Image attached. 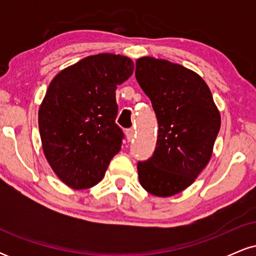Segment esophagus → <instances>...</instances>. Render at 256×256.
<instances>
[{
	"label": "esophagus",
	"instance_id": "34e87169",
	"mask_svg": "<svg viewBox=\"0 0 256 256\" xmlns=\"http://www.w3.org/2000/svg\"><path fill=\"white\" fill-rule=\"evenodd\" d=\"M126 138H128V142H130V140H134V128H128V130H126Z\"/></svg>",
	"mask_w": 256,
	"mask_h": 256
}]
</instances>
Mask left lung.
<instances>
[{"label": "left lung", "instance_id": "obj_1", "mask_svg": "<svg viewBox=\"0 0 256 256\" xmlns=\"http://www.w3.org/2000/svg\"><path fill=\"white\" fill-rule=\"evenodd\" d=\"M134 76L158 124L156 148L138 161V178L152 195L168 198L190 186L210 162L220 113L204 79L182 64L144 56Z\"/></svg>", "mask_w": 256, "mask_h": 256}]
</instances>
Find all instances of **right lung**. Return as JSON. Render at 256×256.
Instances as JSON below:
<instances>
[{
  "label": "right lung",
  "instance_id": "right-lung-1",
  "mask_svg": "<svg viewBox=\"0 0 256 256\" xmlns=\"http://www.w3.org/2000/svg\"><path fill=\"white\" fill-rule=\"evenodd\" d=\"M134 72L122 55H91L61 71L38 112L44 155L64 184L88 189L102 180L124 132L116 125V86Z\"/></svg>",
  "mask_w": 256,
  "mask_h": 256
}]
</instances>
